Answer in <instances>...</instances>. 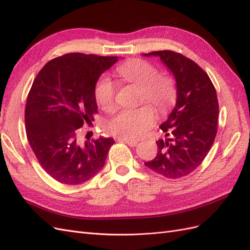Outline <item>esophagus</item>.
Segmentation results:
<instances>
[{"instance_id":"obj_1","label":"esophagus","mask_w":250,"mask_h":250,"mask_svg":"<svg viewBox=\"0 0 250 250\" xmlns=\"http://www.w3.org/2000/svg\"><path fill=\"white\" fill-rule=\"evenodd\" d=\"M118 141L125 143V144H127V145H129L130 147H135L137 146V144L139 143L137 140H132V139H128V138H119Z\"/></svg>"}]
</instances>
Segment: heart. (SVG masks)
<instances>
[{"label":"heart","instance_id":"heart-1","mask_svg":"<svg viewBox=\"0 0 250 250\" xmlns=\"http://www.w3.org/2000/svg\"><path fill=\"white\" fill-rule=\"evenodd\" d=\"M117 76L125 83L140 86V103H150L160 111L166 112L175 101L176 90L171 78L161 75L157 67L143 59H132L117 67ZM94 96L97 104L104 111L115 109L116 88L112 82L102 77L96 83ZM156 122L154 109L150 105H142L134 109H124L106 123V130L112 135L138 139Z\"/></svg>","mask_w":250,"mask_h":250}]
</instances>
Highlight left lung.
<instances>
[{"instance_id": "left-lung-1", "label": "left lung", "mask_w": 250, "mask_h": 250, "mask_svg": "<svg viewBox=\"0 0 250 250\" xmlns=\"http://www.w3.org/2000/svg\"><path fill=\"white\" fill-rule=\"evenodd\" d=\"M146 56H158L176 80L175 108L160 128L166 140L157 141V155L145 163L149 169L170 178L188 175L200 166L215 141L219 104L208 75L192 59L164 50Z\"/></svg>"}]
</instances>
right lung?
<instances>
[{
    "instance_id": "obj_1",
    "label": "right lung",
    "mask_w": 250,
    "mask_h": 250,
    "mask_svg": "<svg viewBox=\"0 0 250 250\" xmlns=\"http://www.w3.org/2000/svg\"><path fill=\"white\" fill-rule=\"evenodd\" d=\"M117 56L67 53L37 74L25 107L28 142L42 168L60 184L85 183L103 168L112 139L82 143L78 129L98 113L94 89Z\"/></svg>"
}]
</instances>
